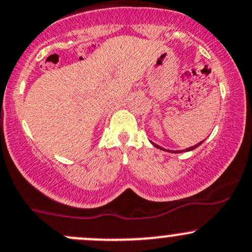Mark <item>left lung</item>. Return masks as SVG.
I'll return each instance as SVG.
<instances>
[{"label":"left lung","instance_id":"left-lung-1","mask_svg":"<svg viewBox=\"0 0 252 252\" xmlns=\"http://www.w3.org/2000/svg\"><path fill=\"white\" fill-rule=\"evenodd\" d=\"M203 141H204V140H203ZM203 141H200L199 144L194 145V146H192V147H189V148H186V150H180V151H171V150H165V148L160 147L159 145L155 144V142H152V144H153V146H155V147L159 148V150H161V151H165V152H171V153H181V152H189V151H193V150H194V148H197L198 146H200V145L203 144Z\"/></svg>","mask_w":252,"mask_h":252}]
</instances>
